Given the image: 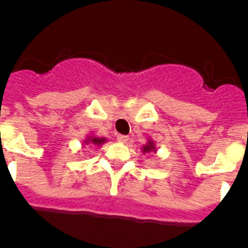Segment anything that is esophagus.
<instances>
[{"label": "esophagus", "instance_id": "34e87169", "mask_svg": "<svg viewBox=\"0 0 248 248\" xmlns=\"http://www.w3.org/2000/svg\"><path fill=\"white\" fill-rule=\"evenodd\" d=\"M117 140H118V142H121V143H126V142L129 140V137H127V135L119 134L117 135Z\"/></svg>", "mask_w": 248, "mask_h": 248}]
</instances>
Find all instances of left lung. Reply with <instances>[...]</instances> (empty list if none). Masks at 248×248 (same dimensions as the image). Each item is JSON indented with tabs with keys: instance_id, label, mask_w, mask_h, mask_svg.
Instances as JSON below:
<instances>
[{
	"instance_id": "left-lung-1",
	"label": "left lung",
	"mask_w": 248,
	"mask_h": 248,
	"mask_svg": "<svg viewBox=\"0 0 248 248\" xmlns=\"http://www.w3.org/2000/svg\"><path fill=\"white\" fill-rule=\"evenodd\" d=\"M142 153L143 154H147V153H156V146H155V142L153 140H149L146 142V145L142 146Z\"/></svg>"
}]
</instances>
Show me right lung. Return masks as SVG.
I'll return each instance as SVG.
<instances>
[{
    "instance_id": "1",
    "label": "right lung",
    "mask_w": 248,
    "mask_h": 248,
    "mask_svg": "<svg viewBox=\"0 0 248 248\" xmlns=\"http://www.w3.org/2000/svg\"><path fill=\"white\" fill-rule=\"evenodd\" d=\"M106 138H99V137H95V135H89L86 140H83V145H95L101 146L106 142Z\"/></svg>"
}]
</instances>
